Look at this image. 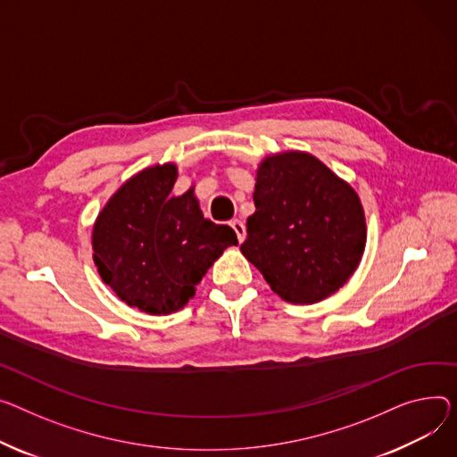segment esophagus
<instances>
[{"instance_id": "34e87169", "label": "esophagus", "mask_w": 457, "mask_h": 457, "mask_svg": "<svg viewBox=\"0 0 457 457\" xmlns=\"http://www.w3.org/2000/svg\"><path fill=\"white\" fill-rule=\"evenodd\" d=\"M231 228L235 229L238 242H245V238H246V226H245V222L238 220V219H233L231 220Z\"/></svg>"}]
</instances>
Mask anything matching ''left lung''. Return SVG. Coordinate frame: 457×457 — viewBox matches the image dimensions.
<instances>
[{
    "label": "left lung",
    "mask_w": 457,
    "mask_h": 457,
    "mask_svg": "<svg viewBox=\"0 0 457 457\" xmlns=\"http://www.w3.org/2000/svg\"><path fill=\"white\" fill-rule=\"evenodd\" d=\"M253 202L240 250L273 292L309 305L347 283L366 246V219L345 181L305 152H285L261 163Z\"/></svg>",
    "instance_id": "8db88e82"
}]
</instances>
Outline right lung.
I'll return each instance as SVG.
<instances>
[{
  "instance_id": "obj_1",
  "label": "right lung",
  "mask_w": 457,
  "mask_h": 457,
  "mask_svg": "<svg viewBox=\"0 0 457 457\" xmlns=\"http://www.w3.org/2000/svg\"><path fill=\"white\" fill-rule=\"evenodd\" d=\"M176 167L145 169L120 187L94 228L103 281L148 314H170L195 295L209 266L237 245L229 226L204 219L193 189L170 196Z\"/></svg>"
}]
</instances>
